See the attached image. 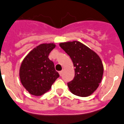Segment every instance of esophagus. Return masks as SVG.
<instances>
[{
    "label": "esophagus",
    "instance_id": "34e87169",
    "mask_svg": "<svg viewBox=\"0 0 124 124\" xmlns=\"http://www.w3.org/2000/svg\"><path fill=\"white\" fill-rule=\"evenodd\" d=\"M59 74H60V75H61H61H62V73H63V71H62V70H61V71H59Z\"/></svg>",
    "mask_w": 124,
    "mask_h": 124
}]
</instances>
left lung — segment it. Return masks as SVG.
Returning <instances> with one entry per match:
<instances>
[{"mask_svg":"<svg viewBox=\"0 0 124 124\" xmlns=\"http://www.w3.org/2000/svg\"><path fill=\"white\" fill-rule=\"evenodd\" d=\"M60 47L72 61L75 76L67 85L73 94L87 97L97 89L101 82L104 67L95 52L78 41L61 43Z\"/></svg>","mask_w":124,"mask_h":124,"instance_id":"1","label":"left lung"}]
</instances>
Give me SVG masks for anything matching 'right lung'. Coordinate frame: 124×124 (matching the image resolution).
<instances>
[{"mask_svg":"<svg viewBox=\"0 0 124 124\" xmlns=\"http://www.w3.org/2000/svg\"><path fill=\"white\" fill-rule=\"evenodd\" d=\"M54 44H42L34 48L22 61L20 68V81L28 92L39 96L47 92L58 77L54 62L49 59Z\"/></svg>","mask_w":124,"mask_h":124,"instance_id":"add662e5","label":"right lung"}]
</instances>
